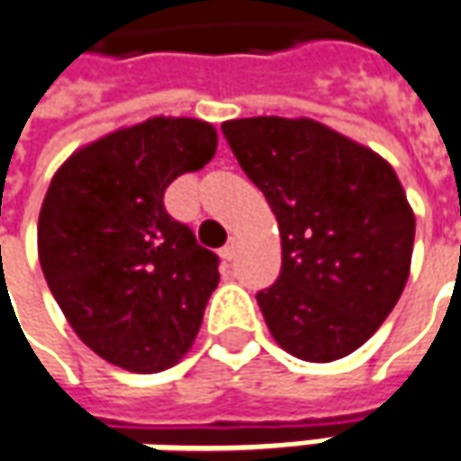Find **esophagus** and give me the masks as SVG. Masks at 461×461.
Listing matches in <instances>:
<instances>
[{"label":"esophagus","mask_w":461,"mask_h":461,"mask_svg":"<svg viewBox=\"0 0 461 461\" xmlns=\"http://www.w3.org/2000/svg\"><path fill=\"white\" fill-rule=\"evenodd\" d=\"M219 255H221V260H227V262L234 260V255H237V242H234V240L227 242V245L219 249Z\"/></svg>","instance_id":"34e87169"}]
</instances>
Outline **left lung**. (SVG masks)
<instances>
[{
	"mask_svg": "<svg viewBox=\"0 0 461 461\" xmlns=\"http://www.w3.org/2000/svg\"><path fill=\"white\" fill-rule=\"evenodd\" d=\"M221 132L278 219L283 267L258 294L273 339L306 362L352 355L411 270L416 216L395 170L306 117L230 120Z\"/></svg>",
	"mask_w": 461,
	"mask_h": 461,
	"instance_id": "1",
	"label": "left lung"
}]
</instances>
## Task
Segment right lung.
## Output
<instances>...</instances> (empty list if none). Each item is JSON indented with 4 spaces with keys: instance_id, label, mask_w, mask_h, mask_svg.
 <instances>
[{
    "instance_id": "obj_1",
    "label": "right lung",
    "mask_w": 461,
    "mask_h": 461,
    "mask_svg": "<svg viewBox=\"0 0 461 461\" xmlns=\"http://www.w3.org/2000/svg\"><path fill=\"white\" fill-rule=\"evenodd\" d=\"M214 152L209 122L152 117L73 152L45 194L48 288L78 339L130 373L167 370L191 349L219 283V258L163 203Z\"/></svg>"
}]
</instances>
